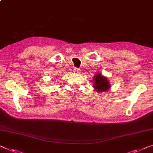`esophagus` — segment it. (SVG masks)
Returning <instances> with one entry per match:
<instances>
[{
	"label": "esophagus",
	"mask_w": 153,
	"mask_h": 153,
	"mask_svg": "<svg viewBox=\"0 0 153 153\" xmlns=\"http://www.w3.org/2000/svg\"><path fill=\"white\" fill-rule=\"evenodd\" d=\"M74 72H76V73H78V74H79V73L81 72V70H80V69H78V68H74Z\"/></svg>",
	"instance_id": "34e87169"
}]
</instances>
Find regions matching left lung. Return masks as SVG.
I'll use <instances>...</instances> for the list:
<instances>
[{"label":"left lung","instance_id":"1","mask_svg":"<svg viewBox=\"0 0 153 153\" xmlns=\"http://www.w3.org/2000/svg\"><path fill=\"white\" fill-rule=\"evenodd\" d=\"M94 83L93 87L97 92H107L110 89V82L108 81V78L102 75L97 74V75L94 76Z\"/></svg>","mask_w":153,"mask_h":153}]
</instances>
